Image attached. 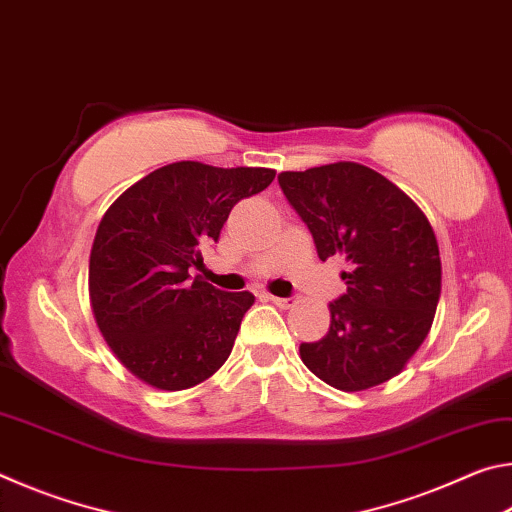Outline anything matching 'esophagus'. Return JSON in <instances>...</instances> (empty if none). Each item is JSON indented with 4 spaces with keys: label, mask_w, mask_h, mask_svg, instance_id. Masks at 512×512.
<instances>
[{
    "label": "esophagus",
    "mask_w": 512,
    "mask_h": 512,
    "mask_svg": "<svg viewBox=\"0 0 512 512\" xmlns=\"http://www.w3.org/2000/svg\"><path fill=\"white\" fill-rule=\"evenodd\" d=\"M268 300L273 302L275 307L280 309H291L293 305H296V298H277V296H268Z\"/></svg>",
    "instance_id": "esophagus-1"
}]
</instances>
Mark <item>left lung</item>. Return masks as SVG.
<instances>
[{"instance_id": "obj_1", "label": "left lung", "mask_w": 512, "mask_h": 512, "mask_svg": "<svg viewBox=\"0 0 512 512\" xmlns=\"http://www.w3.org/2000/svg\"><path fill=\"white\" fill-rule=\"evenodd\" d=\"M280 187L307 223L318 257H343L348 291L329 302V329L300 359L325 384L366 391L400 375L427 339L440 298V253L427 216L391 180L359 162L282 171Z\"/></svg>"}]
</instances>
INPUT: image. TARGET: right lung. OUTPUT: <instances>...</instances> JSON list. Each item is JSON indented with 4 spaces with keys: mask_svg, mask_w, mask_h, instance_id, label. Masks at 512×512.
<instances>
[{
    "mask_svg": "<svg viewBox=\"0 0 512 512\" xmlns=\"http://www.w3.org/2000/svg\"><path fill=\"white\" fill-rule=\"evenodd\" d=\"M264 167L183 160L151 171L112 203L90 253V305L108 348L158 391H185L230 357L250 291L189 280L241 198L273 183Z\"/></svg>",
    "mask_w": 512,
    "mask_h": 512,
    "instance_id": "1",
    "label": "right lung"
}]
</instances>
